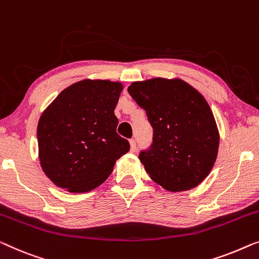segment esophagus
Masks as SVG:
<instances>
[{"label":"esophagus","mask_w":259,"mask_h":259,"mask_svg":"<svg viewBox=\"0 0 259 259\" xmlns=\"http://www.w3.org/2000/svg\"><path fill=\"white\" fill-rule=\"evenodd\" d=\"M130 144H131V151L136 152L137 151V141L134 140V139H131Z\"/></svg>","instance_id":"34e87169"}]
</instances>
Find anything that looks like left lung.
<instances>
[{"label": "left lung", "instance_id": "left-lung-1", "mask_svg": "<svg viewBox=\"0 0 259 259\" xmlns=\"http://www.w3.org/2000/svg\"><path fill=\"white\" fill-rule=\"evenodd\" d=\"M127 91L147 114L153 141L139 159L169 192L195 188L210 173L220 136L207 100L181 79L134 81Z\"/></svg>", "mask_w": 259, "mask_h": 259}]
</instances>
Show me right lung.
<instances>
[{"label":"right lung","mask_w":259,"mask_h":259,"mask_svg":"<svg viewBox=\"0 0 259 259\" xmlns=\"http://www.w3.org/2000/svg\"><path fill=\"white\" fill-rule=\"evenodd\" d=\"M122 85L85 79L57 96L37 126L42 169L70 193L95 189L108 178L130 142L117 133L114 114Z\"/></svg>","instance_id":"add662e5"}]
</instances>
